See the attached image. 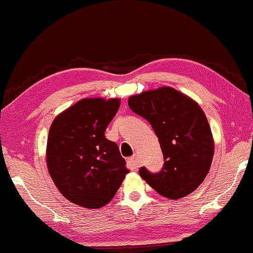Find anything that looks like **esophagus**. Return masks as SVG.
<instances>
[{
	"label": "esophagus",
	"instance_id": "obj_1",
	"mask_svg": "<svg viewBox=\"0 0 253 253\" xmlns=\"http://www.w3.org/2000/svg\"><path fill=\"white\" fill-rule=\"evenodd\" d=\"M127 166L128 168L131 169V170H136L138 168V161H137V157L134 156V157H130L129 159L127 160Z\"/></svg>",
	"mask_w": 253,
	"mask_h": 253
}]
</instances>
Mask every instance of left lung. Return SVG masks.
<instances>
[{
  "label": "left lung",
  "instance_id": "1",
  "mask_svg": "<svg viewBox=\"0 0 253 253\" xmlns=\"http://www.w3.org/2000/svg\"><path fill=\"white\" fill-rule=\"evenodd\" d=\"M128 105L151 124L165 159L159 174L141 168L139 176L168 199L184 198L197 190L208 175L214 152L208 119L197 101L163 86L130 95Z\"/></svg>",
  "mask_w": 253,
  "mask_h": 253
}]
</instances>
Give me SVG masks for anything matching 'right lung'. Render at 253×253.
Masks as SVG:
<instances>
[{
	"instance_id": "1",
	"label": "right lung",
	"mask_w": 253,
	"mask_h": 253,
	"mask_svg": "<svg viewBox=\"0 0 253 253\" xmlns=\"http://www.w3.org/2000/svg\"><path fill=\"white\" fill-rule=\"evenodd\" d=\"M118 97H86L55 117L48 130L46 165L60 193L75 205L102 208L129 172L118 145L104 131Z\"/></svg>"
}]
</instances>
